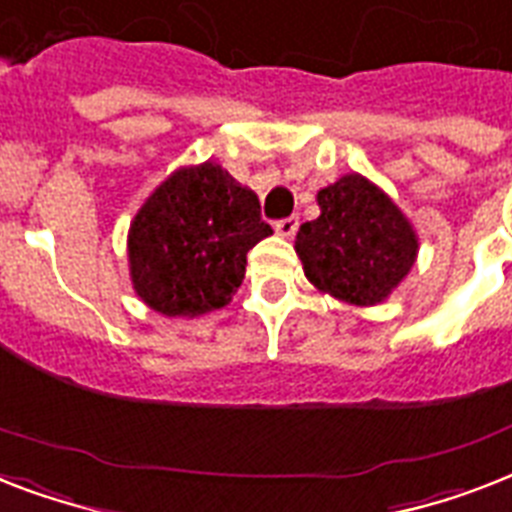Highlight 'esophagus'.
<instances>
[{"label":"esophagus","instance_id":"1","mask_svg":"<svg viewBox=\"0 0 512 512\" xmlns=\"http://www.w3.org/2000/svg\"><path fill=\"white\" fill-rule=\"evenodd\" d=\"M297 228H299V218H297V215H289V218L276 220V234L278 236H286V239H289V236L297 234Z\"/></svg>","mask_w":512,"mask_h":512}]
</instances>
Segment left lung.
Returning <instances> with one entry per match:
<instances>
[{
  "instance_id": "8db88e82",
  "label": "left lung",
  "mask_w": 512,
  "mask_h": 512,
  "mask_svg": "<svg viewBox=\"0 0 512 512\" xmlns=\"http://www.w3.org/2000/svg\"><path fill=\"white\" fill-rule=\"evenodd\" d=\"M321 215L297 231L305 276L350 305H376L413 268L418 239L400 207L368 178L350 173L318 191Z\"/></svg>"
}]
</instances>
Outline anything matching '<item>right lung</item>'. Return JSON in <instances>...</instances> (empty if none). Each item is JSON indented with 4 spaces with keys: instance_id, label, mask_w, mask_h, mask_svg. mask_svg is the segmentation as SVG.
I'll list each match as a JSON object with an SVG mask.
<instances>
[{
    "instance_id": "obj_1",
    "label": "right lung",
    "mask_w": 512,
    "mask_h": 512,
    "mask_svg": "<svg viewBox=\"0 0 512 512\" xmlns=\"http://www.w3.org/2000/svg\"><path fill=\"white\" fill-rule=\"evenodd\" d=\"M273 234L260 202L218 165L176 170L128 231L134 289L162 315H202L242 286L247 252Z\"/></svg>"
}]
</instances>
